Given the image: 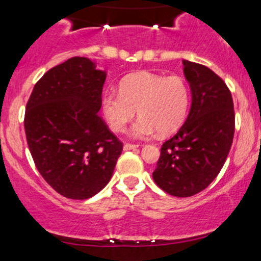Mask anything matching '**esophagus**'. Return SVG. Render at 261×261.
<instances>
[{"mask_svg": "<svg viewBox=\"0 0 261 261\" xmlns=\"http://www.w3.org/2000/svg\"><path fill=\"white\" fill-rule=\"evenodd\" d=\"M136 148H139V145H138V144H131V143H126L125 145H123V149H125V150H130V149H136Z\"/></svg>", "mask_w": 261, "mask_h": 261, "instance_id": "esophagus-1", "label": "esophagus"}]
</instances>
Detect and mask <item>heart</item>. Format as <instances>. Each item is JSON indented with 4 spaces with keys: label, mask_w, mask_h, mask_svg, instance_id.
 I'll return each instance as SVG.
<instances>
[{
    "label": "heart",
    "mask_w": 261,
    "mask_h": 261,
    "mask_svg": "<svg viewBox=\"0 0 261 261\" xmlns=\"http://www.w3.org/2000/svg\"><path fill=\"white\" fill-rule=\"evenodd\" d=\"M189 106L190 88L184 77L149 71L128 75L120 83V93L106 92L100 99L103 117L115 133L125 131L138 111L140 118L131 128L135 138L173 133L184 123Z\"/></svg>",
    "instance_id": "obj_1"
}]
</instances>
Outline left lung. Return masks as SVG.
<instances>
[{
	"instance_id": "1",
	"label": "left lung",
	"mask_w": 261,
	"mask_h": 261,
	"mask_svg": "<svg viewBox=\"0 0 261 261\" xmlns=\"http://www.w3.org/2000/svg\"><path fill=\"white\" fill-rule=\"evenodd\" d=\"M182 62L191 110L176 135L162 145L153 178L167 194L187 198L206 189L221 172L233 141L234 111L231 92L216 72Z\"/></svg>"
}]
</instances>
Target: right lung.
Wrapping results in <instances>:
<instances>
[{"instance_id": "obj_1", "label": "right lung", "mask_w": 261, "mask_h": 261, "mask_svg": "<svg viewBox=\"0 0 261 261\" xmlns=\"http://www.w3.org/2000/svg\"><path fill=\"white\" fill-rule=\"evenodd\" d=\"M106 72L85 57L48 70L27 103L25 135L35 167L55 191L74 200L110 182L123 144L98 112Z\"/></svg>"}]
</instances>
